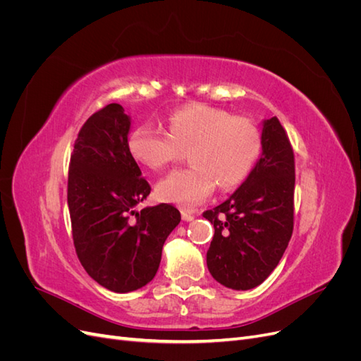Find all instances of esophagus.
Here are the masks:
<instances>
[{
	"label": "esophagus",
	"mask_w": 361,
	"mask_h": 361,
	"mask_svg": "<svg viewBox=\"0 0 361 361\" xmlns=\"http://www.w3.org/2000/svg\"><path fill=\"white\" fill-rule=\"evenodd\" d=\"M182 220H183V221H192V220H194V215H192L190 211L183 209V211H182Z\"/></svg>",
	"instance_id": "34e87169"
}]
</instances>
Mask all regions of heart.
<instances>
[{
	"instance_id": "heart-1",
	"label": "heart",
	"mask_w": 361,
	"mask_h": 361,
	"mask_svg": "<svg viewBox=\"0 0 361 361\" xmlns=\"http://www.w3.org/2000/svg\"><path fill=\"white\" fill-rule=\"evenodd\" d=\"M130 155L161 170L190 150L188 169L173 170L157 183L161 202L192 207L209 197L215 185L232 190L243 183L260 154V133L253 120L204 104H191L169 118V133L138 125L128 140Z\"/></svg>"
}]
</instances>
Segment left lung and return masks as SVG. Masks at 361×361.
<instances>
[{
	"instance_id": "8db88e82",
	"label": "left lung",
	"mask_w": 361,
	"mask_h": 361,
	"mask_svg": "<svg viewBox=\"0 0 361 361\" xmlns=\"http://www.w3.org/2000/svg\"><path fill=\"white\" fill-rule=\"evenodd\" d=\"M260 143L262 155L241 187L203 212L215 228L207 269L235 290L253 289L268 279L293 231V149L277 117L264 122Z\"/></svg>"
}]
</instances>
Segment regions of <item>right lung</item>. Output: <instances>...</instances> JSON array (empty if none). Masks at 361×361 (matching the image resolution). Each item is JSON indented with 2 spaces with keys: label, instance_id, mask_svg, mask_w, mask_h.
Listing matches in <instances>:
<instances>
[{
  "label": "right lung",
  "instance_id": "add662e5",
  "mask_svg": "<svg viewBox=\"0 0 361 361\" xmlns=\"http://www.w3.org/2000/svg\"><path fill=\"white\" fill-rule=\"evenodd\" d=\"M129 128L118 104L92 114L75 140L68 178L76 256L94 281L118 293L155 277L164 243L180 223L169 203L135 211L150 185L129 152Z\"/></svg>",
  "mask_w": 361,
  "mask_h": 361
}]
</instances>
